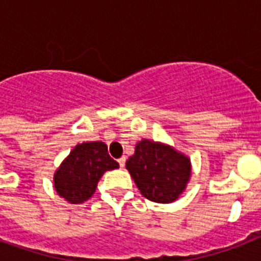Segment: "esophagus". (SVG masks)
I'll use <instances>...</instances> for the list:
<instances>
[{
	"instance_id": "obj_1",
	"label": "esophagus",
	"mask_w": 261,
	"mask_h": 261,
	"mask_svg": "<svg viewBox=\"0 0 261 261\" xmlns=\"http://www.w3.org/2000/svg\"><path fill=\"white\" fill-rule=\"evenodd\" d=\"M119 165H120V168H124V165H126V157H122V159L118 160Z\"/></svg>"
}]
</instances>
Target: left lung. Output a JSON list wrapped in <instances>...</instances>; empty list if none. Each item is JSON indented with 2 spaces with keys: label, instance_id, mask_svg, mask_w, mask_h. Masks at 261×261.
<instances>
[{
  "label": "left lung",
  "instance_id": "obj_1",
  "mask_svg": "<svg viewBox=\"0 0 261 261\" xmlns=\"http://www.w3.org/2000/svg\"><path fill=\"white\" fill-rule=\"evenodd\" d=\"M127 171L141 194L151 202L172 203L186 190L191 161L169 145L142 139L127 160Z\"/></svg>",
  "mask_w": 261,
  "mask_h": 261
}]
</instances>
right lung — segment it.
I'll list each match as a JSON object with an SVG mask.
<instances>
[{
	"label": "right lung",
	"mask_w": 261,
	"mask_h": 261,
	"mask_svg": "<svg viewBox=\"0 0 261 261\" xmlns=\"http://www.w3.org/2000/svg\"><path fill=\"white\" fill-rule=\"evenodd\" d=\"M116 168L119 164L104 142L79 143L55 172V191L69 203H84L94 194L102 174Z\"/></svg>",
	"instance_id": "right-lung-1"
}]
</instances>
